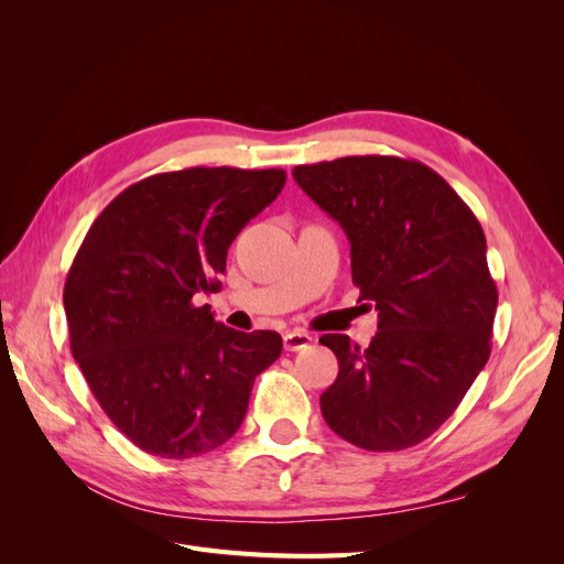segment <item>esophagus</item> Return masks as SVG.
Segmentation results:
<instances>
[{"mask_svg": "<svg viewBox=\"0 0 564 564\" xmlns=\"http://www.w3.org/2000/svg\"><path fill=\"white\" fill-rule=\"evenodd\" d=\"M282 340H284V350L296 352L301 348H308L313 344V336L308 332H286Z\"/></svg>", "mask_w": 564, "mask_h": 564, "instance_id": "obj_1", "label": "esophagus"}]
</instances>
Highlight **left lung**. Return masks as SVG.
Returning <instances> with one entry per match:
<instances>
[{
  "mask_svg": "<svg viewBox=\"0 0 564 564\" xmlns=\"http://www.w3.org/2000/svg\"><path fill=\"white\" fill-rule=\"evenodd\" d=\"M294 181L350 242L360 301L379 311L367 348L324 334L338 377L322 392L329 429L369 452L431 437L489 360L497 284L475 214L431 166L365 155L301 164Z\"/></svg>",
  "mask_w": 564,
  "mask_h": 564,
  "instance_id": "left-lung-1",
  "label": "left lung"
}]
</instances>
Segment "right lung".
Returning a JSON list of instances; mask_svg holds the SVG:
<instances>
[{
	"label": "right lung",
	"instance_id": "right-lung-1",
	"mask_svg": "<svg viewBox=\"0 0 564 564\" xmlns=\"http://www.w3.org/2000/svg\"><path fill=\"white\" fill-rule=\"evenodd\" d=\"M282 169L193 166L129 185L94 220L63 289L70 348L94 398L135 447L191 458L240 429L278 332H237L216 292L228 247L280 195Z\"/></svg>",
	"mask_w": 564,
	"mask_h": 564
}]
</instances>
